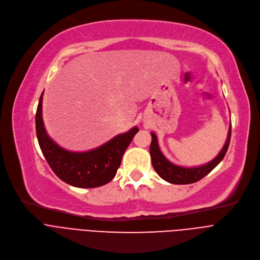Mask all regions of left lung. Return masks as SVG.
<instances>
[{
	"mask_svg": "<svg viewBox=\"0 0 260 260\" xmlns=\"http://www.w3.org/2000/svg\"><path fill=\"white\" fill-rule=\"evenodd\" d=\"M231 127L229 128L228 138L226 141L220 151V153L217 155L216 158H214L212 161H210L207 165H203L196 168H184L176 166L171 161H169L166 156L162 154L160 151L157 136L154 133H151L152 135V142L151 147H149V153H151L152 163L155 171L157 174L161 177L162 179L174 184H189L194 183L202 179L204 176H207L211 171H213L220 161L223 159V157L226 154V151L230 145L231 140Z\"/></svg>",
	"mask_w": 260,
	"mask_h": 260,
	"instance_id": "8db88e82",
	"label": "left lung"
}]
</instances>
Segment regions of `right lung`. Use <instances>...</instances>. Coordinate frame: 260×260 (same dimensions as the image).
Instances as JSON below:
<instances>
[{"mask_svg": "<svg viewBox=\"0 0 260 260\" xmlns=\"http://www.w3.org/2000/svg\"><path fill=\"white\" fill-rule=\"evenodd\" d=\"M42 100L43 92L36 114L37 137L41 151L53 173L62 181L76 187H98L111 181L116 176L123 154L139 128L135 126L91 151H67L46 133L42 118Z\"/></svg>", "mask_w": 260, "mask_h": 260, "instance_id": "add662e5", "label": "right lung"}]
</instances>
